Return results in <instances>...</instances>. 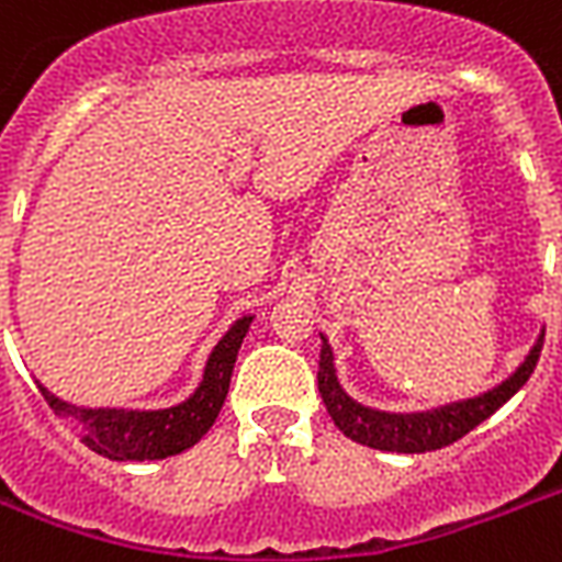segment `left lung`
I'll use <instances>...</instances> for the list:
<instances>
[{
    "label": "left lung",
    "mask_w": 562,
    "mask_h": 562,
    "mask_svg": "<svg viewBox=\"0 0 562 562\" xmlns=\"http://www.w3.org/2000/svg\"><path fill=\"white\" fill-rule=\"evenodd\" d=\"M542 338H546V329H539L533 348L528 350V357L521 359L519 368L507 380H501L498 385H492L481 395L462 397V401L434 406V409H422V413H385V409L359 404L357 397H350L345 392V385L338 383L333 348H329L327 336L321 333L318 392L338 430L348 439H353V442L392 453L439 451L445 445H453L457 439H462L481 422H486L495 409H501L509 397L519 392L521 385L528 383L533 368H537Z\"/></svg>",
    "instance_id": "8db88e82"
}]
</instances>
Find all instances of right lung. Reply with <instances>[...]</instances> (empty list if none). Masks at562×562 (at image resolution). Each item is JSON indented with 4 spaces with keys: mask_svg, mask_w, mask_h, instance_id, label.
<instances>
[{
    "mask_svg": "<svg viewBox=\"0 0 562 562\" xmlns=\"http://www.w3.org/2000/svg\"><path fill=\"white\" fill-rule=\"evenodd\" d=\"M256 315H241L226 329L205 359L203 380L186 401L165 409H123V406H76L53 395L37 380L41 395L55 413L81 427V442L109 460H165L196 445L209 434L229 392L235 357Z\"/></svg>",
    "mask_w": 562,
    "mask_h": 562,
    "instance_id": "right-lung-1",
    "label": "right lung"
}]
</instances>
